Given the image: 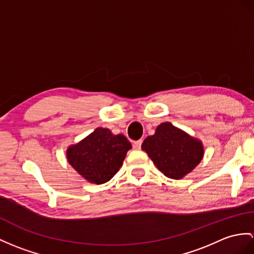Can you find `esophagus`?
Returning a JSON list of instances; mask_svg holds the SVG:
<instances>
[{"label": "esophagus", "instance_id": "34e87169", "mask_svg": "<svg viewBox=\"0 0 254 254\" xmlns=\"http://www.w3.org/2000/svg\"><path fill=\"white\" fill-rule=\"evenodd\" d=\"M141 144H142V140H138L133 142V148L134 150H140L141 148Z\"/></svg>", "mask_w": 254, "mask_h": 254}]
</instances>
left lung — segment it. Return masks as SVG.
<instances>
[{
    "mask_svg": "<svg viewBox=\"0 0 254 254\" xmlns=\"http://www.w3.org/2000/svg\"><path fill=\"white\" fill-rule=\"evenodd\" d=\"M158 170L170 179L180 180L196 168L203 157L202 142L171 123H162L155 133L142 143Z\"/></svg>",
    "mask_w": 254,
    "mask_h": 254,
    "instance_id": "left-lung-1",
    "label": "left lung"
}]
</instances>
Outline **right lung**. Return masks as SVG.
Masks as SVG:
<instances>
[{"label": "right lung", "instance_id": "obj_1", "mask_svg": "<svg viewBox=\"0 0 254 254\" xmlns=\"http://www.w3.org/2000/svg\"><path fill=\"white\" fill-rule=\"evenodd\" d=\"M132 146L124 134L98 127L78 143L66 150L69 164L86 181L103 184L120 170L127 152Z\"/></svg>", "mask_w": 254, "mask_h": 254}]
</instances>
